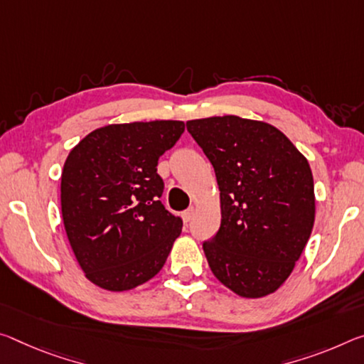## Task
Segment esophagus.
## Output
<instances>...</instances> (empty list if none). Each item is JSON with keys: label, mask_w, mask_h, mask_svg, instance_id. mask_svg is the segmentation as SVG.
Segmentation results:
<instances>
[{"label": "esophagus", "mask_w": 364, "mask_h": 364, "mask_svg": "<svg viewBox=\"0 0 364 364\" xmlns=\"http://www.w3.org/2000/svg\"><path fill=\"white\" fill-rule=\"evenodd\" d=\"M193 217H194V207H191V209H188V210L183 212V220L184 222H191Z\"/></svg>", "instance_id": "34e87169"}]
</instances>
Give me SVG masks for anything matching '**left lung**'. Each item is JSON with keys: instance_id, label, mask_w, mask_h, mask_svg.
<instances>
[{"instance_id": "obj_1", "label": "left lung", "mask_w": 364, "mask_h": 364, "mask_svg": "<svg viewBox=\"0 0 364 364\" xmlns=\"http://www.w3.org/2000/svg\"><path fill=\"white\" fill-rule=\"evenodd\" d=\"M186 128L220 189V228L203 245L212 274L236 295L267 296L290 277L313 232L308 160L264 121L225 114L191 119Z\"/></svg>"}]
</instances>
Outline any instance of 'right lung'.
<instances>
[{
  "label": "right lung",
  "mask_w": 364,
  "mask_h": 364,
  "mask_svg": "<svg viewBox=\"0 0 364 364\" xmlns=\"http://www.w3.org/2000/svg\"><path fill=\"white\" fill-rule=\"evenodd\" d=\"M183 121L108 124L69 152L61 173V213L80 269L97 287L126 291L160 272L181 233L160 203L159 159Z\"/></svg>",
  "instance_id": "add662e5"
}]
</instances>
